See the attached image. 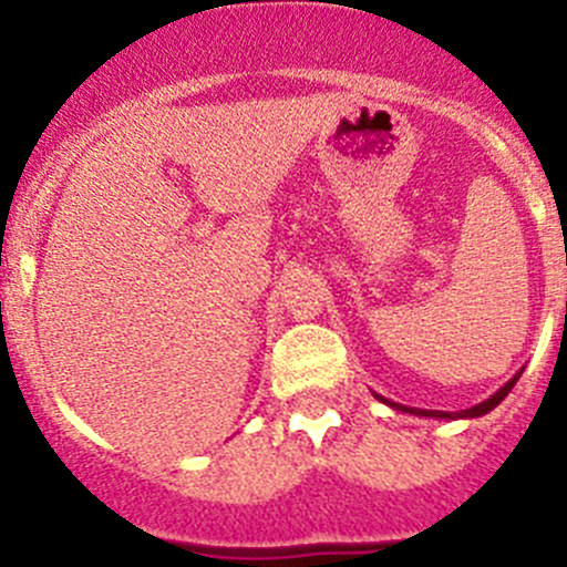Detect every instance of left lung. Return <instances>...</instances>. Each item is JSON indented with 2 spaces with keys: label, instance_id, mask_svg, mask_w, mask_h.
I'll return each instance as SVG.
<instances>
[{
  "label": "left lung",
  "instance_id": "1",
  "mask_svg": "<svg viewBox=\"0 0 567 567\" xmlns=\"http://www.w3.org/2000/svg\"><path fill=\"white\" fill-rule=\"evenodd\" d=\"M524 370H518L516 375H513L511 381H507L505 386H499L494 394H491L488 400H483V403L472 405V409H463V411H427V409H411V405H400V403H392V400H386L384 394H375V400H381V403H386L390 409L394 411H403V414H414V416H433V420H474V416H483L488 414V411H494L496 405L502 403V400L507 398V392L516 386V381L522 379Z\"/></svg>",
  "mask_w": 567,
  "mask_h": 567
}]
</instances>
